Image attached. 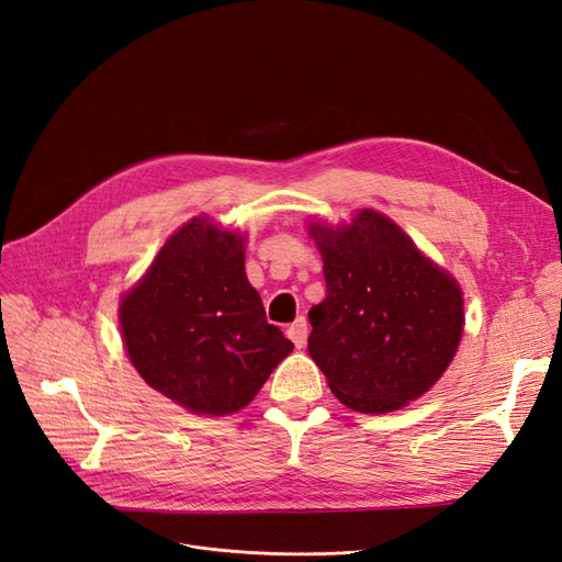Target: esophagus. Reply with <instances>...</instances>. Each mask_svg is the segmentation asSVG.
<instances>
[{"label": "esophagus", "instance_id": "34e87169", "mask_svg": "<svg viewBox=\"0 0 562 562\" xmlns=\"http://www.w3.org/2000/svg\"><path fill=\"white\" fill-rule=\"evenodd\" d=\"M286 336L292 338V342H294L296 348H303L305 340H307V322L303 317H299L294 324H289Z\"/></svg>", "mask_w": 562, "mask_h": 562}]
</instances>
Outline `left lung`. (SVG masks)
Returning <instances> with one entry per match:
<instances>
[{
	"label": "left lung",
	"instance_id": "1",
	"mask_svg": "<svg viewBox=\"0 0 562 562\" xmlns=\"http://www.w3.org/2000/svg\"><path fill=\"white\" fill-rule=\"evenodd\" d=\"M327 296L313 305L307 352L338 402L387 413L425 394L462 338V292L385 214L313 224Z\"/></svg>",
	"mask_w": 562,
	"mask_h": 562
}]
</instances>
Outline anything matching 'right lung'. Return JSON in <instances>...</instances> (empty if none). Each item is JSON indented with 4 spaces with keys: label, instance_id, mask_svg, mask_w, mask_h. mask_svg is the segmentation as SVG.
I'll list each match as a JSON object with an SVG mask.
<instances>
[{
    "label": "right lung",
    "instance_id": "obj_1",
    "mask_svg": "<svg viewBox=\"0 0 562 562\" xmlns=\"http://www.w3.org/2000/svg\"><path fill=\"white\" fill-rule=\"evenodd\" d=\"M125 350L147 383L193 413L228 415L255 400L294 350L268 324L245 276V240L191 220L121 301Z\"/></svg>",
    "mask_w": 562,
    "mask_h": 562
}]
</instances>
